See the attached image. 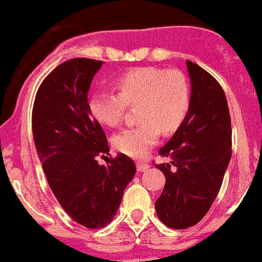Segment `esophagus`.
I'll use <instances>...</instances> for the list:
<instances>
[{
    "mask_svg": "<svg viewBox=\"0 0 262 262\" xmlns=\"http://www.w3.org/2000/svg\"><path fill=\"white\" fill-rule=\"evenodd\" d=\"M148 164L145 163V162H137V169H138V172H145L148 169Z\"/></svg>",
    "mask_w": 262,
    "mask_h": 262,
    "instance_id": "obj_1",
    "label": "esophagus"
}]
</instances>
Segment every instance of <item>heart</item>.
<instances>
[{"instance_id": "b5f03b06", "label": "heart", "mask_w": 262, "mask_h": 262, "mask_svg": "<svg viewBox=\"0 0 262 262\" xmlns=\"http://www.w3.org/2000/svg\"><path fill=\"white\" fill-rule=\"evenodd\" d=\"M119 94L98 91L89 100L90 114L99 124L115 128L128 107H137L140 124L122 129L112 137L117 151L130 158H143L162 133L175 132L190 107V86L180 70L136 68L115 81Z\"/></svg>"}]
</instances>
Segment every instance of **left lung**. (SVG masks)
<instances>
[{"instance_id":"8db88e82","label":"left lung","mask_w":262,"mask_h":262,"mask_svg":"<svg viewBox=\"0 0 262 262\" xmlns=\"http://www.w3.org/2000/svg\"><path fill=\"white\" fill-rule=\"evenodd\" d=\"M187 68L189 111L159 150L171 162L157 164L166 184L155 210L160 222L175 230L192 227L206 215L231 159V119L222 87L197 63L187 60Z\"/></svg>"}]
</instances>
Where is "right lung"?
I'll list each match as a JSON object with an SVG mask.
<instances>
[{"mask_svg": "<svg viewBox=\"0 0 262 262\" xmlns=\"http://www.w3.org/2000/svg\"><path fill=\"white\" fill-rule=\"evenodd\" d=\"M103 61L72 58L58 65L40 84L32 108V134L52 192L79 225H110L121 204L136 164L125 154L108 159L107 137L91 116L87 94Z\"/></svg>", "mask_w": 262, "mask_h": 262, "instance_id": "obj_1", "label": "right lung"}]
</instances>
